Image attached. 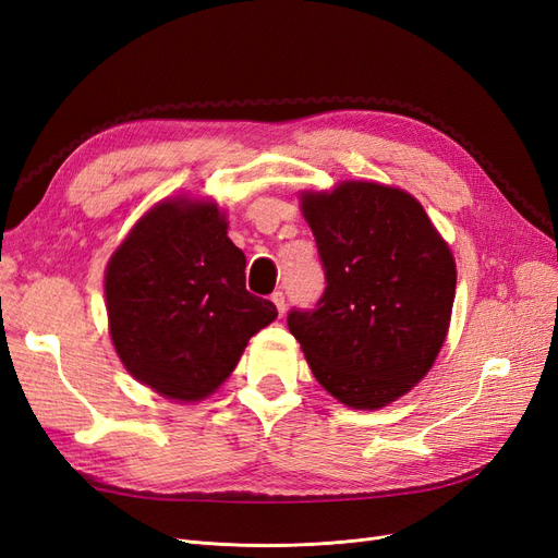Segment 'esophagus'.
Here are the masks:
<instances>
[{"mask_svg": "<svg viewBox=\"0 0 558 558\" xmlns=\"http://www.w3.org/2000/svg\"><path fill=\"white\" fill-rule=\"evenodd\" d=\"M272 302L277 305L279 316H283V314H286V295H283L281 291H275V293H272Z\"/></svg>", "mask_w": 558, "mask_h": 558, "instance_id": "obj_1", "label": "esophagus"}]
</instances>
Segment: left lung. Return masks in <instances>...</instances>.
Instances as JSON below:
<instances>
[{
    "instance_id": "8db88e82",
    "label": "left lung",
    "mask_w": 558,
    "mask_h": 558,
    "mask_svg": "<svg viewBox=\"0 0 558 558\" xmlns=\"http://www.w3.org/2000/svg\"><path fill=\"white\" fill-rule=\"evenodd\" d=\"M324 263L314 310L289 330L316 381L353 410H379L426 377L449 330L456 263L418 202L375 181L302 193Z\"/></svg>"
}]
</instances>
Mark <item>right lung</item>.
I'll return each mask as SVG.
<instances>
[{"label":"right lung","instance_id":"1","mask_svg":"<svg viewBox=\"0 0 558 558\" xmlns=\"http://www.w3.org/2000/svg\"><path fill=\"white\" fill-rule=\"evenodd\" d=\"M244 267L216 202L177 197L144 214L105 277L109 332L128 373L170 400L211 396L277 318L272 302L246 291Z\"/></svg>","mask_w":558,"mask_h":558}]
</instances>
